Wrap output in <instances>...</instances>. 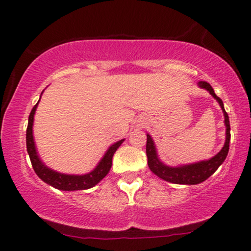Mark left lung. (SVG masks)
<instances>
[{
  "mask_svg": "<svg viewBox=\"0 0 251 251\" xmlns=\"http://www.w3.org/2000/svg\"><path fill=\"white\" fill-rule=\"evenodd\" d=\"M201 89H206L208 92L212 95L214 98L219 101L220 106L222 108V112L225 114V125H226V143L222 150L212 159L206 160V161L195 162V164L179 166V167H171L162 164L156 154V149L153 139L150 134H147L146 143V154L147 162H149L150 170L155 175H158L160 179L168 181L172 183H177V185H198V183L203 182L210 175L215 173V171L223 164L226 158H227L229 152V141H230V124H229L228 113L226 112L223 101L219 98L214 92L212 85L207 81H199L198 84Z\"/></svg>",
  "mask_w": 251,
  "mask_h": 251,
  "instance_id": "obj_1",
  "label": "left lung"
}]
</instances>
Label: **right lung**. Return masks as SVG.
Segmentation results:
<instances>
[{"label":"right lung","instance_id":"1","mask_svg":"<svg viewBox=\"0 0 251 251\" xmlns=\"http://www.w3.org/2000/svg\"><path fill=\"white\" fill-rule=\"evenodd\" d=\"M37 105L38 102L32 107L31 112L29 114L28 127H26V151H28L30 161H31L35 173L45 183L55 187L57 189H60V191H80V189L92 188L99 181L104 179L108 172H110L111 166H112L113 154L116 153L118 147L123 144L124 139L123 140L117 141L112 146L108 147L106 153H105V155L99 161V164L97 165V167L90 172V173L84 175H70L58 173V172L47 167L42 162V160L39 159L37 151H36L34 135H32V125H34V116Z\"/></svg>","mask_w":251,"mask_h":251}]
</instances>
